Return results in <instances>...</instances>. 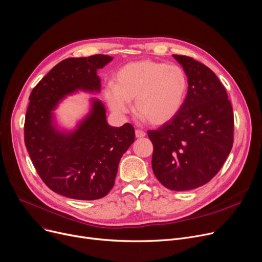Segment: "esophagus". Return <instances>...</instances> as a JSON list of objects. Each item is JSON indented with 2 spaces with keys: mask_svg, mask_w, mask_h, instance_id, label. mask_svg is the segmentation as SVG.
<instances>
[{
  "mask_svg": "<svg viewBox=\"0 0 262 262\" xmlns=\"http://www.w3.org/2000/svg\"><path fill=\"white\" fill-rule=\"evenodd\" d=\"M135 135H136V137H137V138H143L145 136V133L141 129H136Z\"/></svg>",
  "mask_w": 262,
  "mask_h": 262,
  "instance_id": "1",
  "label": "esophagus"
}]
</instances>
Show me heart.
I'll list each match as a JSON object with an SVG mask.
<instances>
[{
    "label": "heart",
    "mask_w": 262,
    "mask_h": 262,
    "mask_svg": "<svg viewBox=\"0 0 262 262\" xmlns=\"http://www.w3.org/2000/svg\"><path fill=\"white\" fill-rule=\"evenodd\" d=\"M187 91L188 78L181 66L144 60L123 66L116 75V85L104 89V97L121 116L129 112V101H135L136 113L159 126L178 116Z\"/></svg>",
    "instance_id": "b5f03b06"
}]
</instances>
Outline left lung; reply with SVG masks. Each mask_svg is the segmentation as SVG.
Masks as SVG:
<instances>
[{"label": "left lung", "mask_w": 262, "mask_h": 262, "mask_svg": "<svg viewBox=\"0 0 262 262\" xmlns=\"http://www.w3.org/2000/svg\"><path fill=\"white\" fill-rule=\"evenodd\" d=\"M188 78L185 103L178 116L147 132L153 143L152 169L171 190L202 186L217 173L233 144V111L226 90L208 66L173 54Z\"/></svg>", "instance_id": "1"}]
</instances>
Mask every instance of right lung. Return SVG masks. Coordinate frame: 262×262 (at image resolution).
Listing matches in <instances>:
<instances>
[{"label":"right lung","instance_id":"obj_1","mask_svg":"<svg viewBox=\"0 0 262 262\" xmlns=\"http://www.w3.org/2000/svg\"><path fill=\"white\" fill-rule=\"evenodd\" d=\"M111 60L104 54L63 60L32 90L25 143L37 173L56 194L78 200L105 197L115 185L121 157L135 141L132 125L110 126L96 98L75 130H59L54 122L53 110L67 95L99 92L97 70Z\"/></svg>","mask_w":262,"mask_h":262}]
</instances>
